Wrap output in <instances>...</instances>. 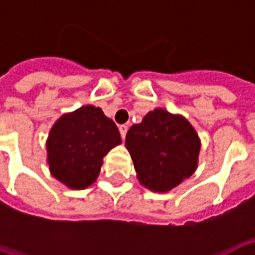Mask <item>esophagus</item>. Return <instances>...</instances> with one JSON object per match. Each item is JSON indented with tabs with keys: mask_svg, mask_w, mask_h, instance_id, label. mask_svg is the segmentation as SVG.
I'll list each match as a JSON object with an SVG mask.
<instances>
[{
	"mask_svg": "<svg viewBox=\"0 0 255 255\" xmlns=\"http://www.w3.org/2000/svg\"><path fill=\"white\" fill-rule=\"evenodd\" d=\"M119 129H120V133H122V138L123 139L126 138V135H127V131H128L127 126H124V124H123V126H120V127H119Z\"/></svg>",
	"mask_w": 255,
	"mask_h": 255,
	"instance_id": "obj_1",
	"label": "esophagus"
}]
</instances>
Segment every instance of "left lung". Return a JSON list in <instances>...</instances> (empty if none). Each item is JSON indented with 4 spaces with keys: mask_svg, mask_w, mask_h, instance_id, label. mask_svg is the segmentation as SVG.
I'll return each mask as SVG.
<instances>
[{
    "mask_svg": "<svg viewBox=\"0 0 255 255\" xmlns=\"http://www.w3.org/2000/svg\"><path fill=\"white\" fill-rule=\"evenodd\" d=\"M136 179L154 192H168L197 171L201 139L182 115L157 108L126 136Z\"/></svg>",
    "mask_w": 255,
    "mask_h": 255,
    "instance_id": "obj_1",
    "label": "left lung"
}]
</instances>
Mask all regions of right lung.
<instances>
[{
    "label": "right lung",
    "instance_id": "right-lung-1",
    "mask_svg": "<svg viewBox=\"0 0 255 255\" xmlns=\"http://www.w3.org/2000/svg\"><path fill=\"white\" fill-rule=\"evenodd\" d=\"M122 143L120 132L101 108L84 105L64 113L46 139V162L53 177L71 190L90 187L105 157Z\"/></svg>",
    "mask_w": 255,
    "mask_h": 255
}]
</instances>
